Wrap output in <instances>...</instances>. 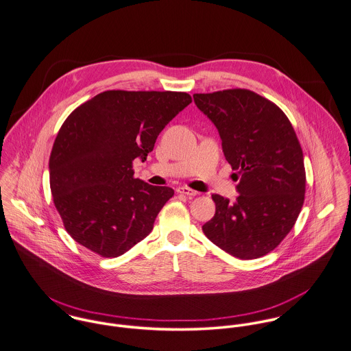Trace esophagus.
Instances as JSON below:
<instances>
[{"instance_id": "34e87169", "label": "esophagus", "mask_w": 351, "mask_h": 351, "mask_svg": "<svg viewBox=\"0 0 351 351\" xmlns=\"http://www.w3.org/2000/svg\"><path fill=\"white\" fill-rule=\"evenodd\" d=\"M176 191H178L179 194H183V195H187V197H195V195L198 194L195 190L189 189V187H179Z\"/></svg>"}]
</instances>
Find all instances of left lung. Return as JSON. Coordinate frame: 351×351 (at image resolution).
<instances>
[{
    "label": "left lung",
    "instance_id": "obj_1",
    "mask_svg": "<svg viewBox=\"0 0 351 351\" xmlns=\"http://www.w3.org/2000/svg\"><path fill=\"white\" fill-rule=\"evenodd\" d=\"M197 107L215 125L239 197L213 194L215 214L202 230L239 259H256L280 245L305 198L302 149L277 104L250 89L195 93Z\"/></svg>",
    "mask_w": 351,
    "mask_h": 351
}]
</instances>
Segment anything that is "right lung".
<instances>
[{
    "mask_svg": "<svg viewBox=\"0 0 351 351\" xmlns=\"http://www.w3.org/2000/svg\"><path fill=\"white\" fill-rule=\"evenodd\" d=\"M186 92L106 90L66 118L50 154V189L71 237L103 258L123 255L153 229L171 187L134 178L161 130L190 103Z\"/></svg>",
    "mask_w": 351,
    "mask_h": 351,
    "instance_id": "1",
    "label": "right lung"
}]
</instances>
